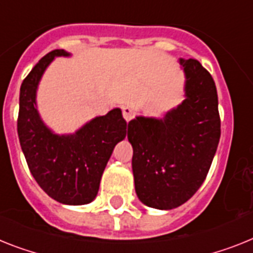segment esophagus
Instances as JSON below:
<instances>
[{"label":"esophagus","mask_w":253,"mask_h":253,"mask_svg":"<svg viewBox=\"0 0 253 253\" xmlns=\"http://www.w3.org/2000/svg\"><path fill=\"white\" fill-rule=\"evenodd\" d=\"M122 114H123V118H125L127 122L133 118L132 109H131V108H128V107H123L122 108Z\"/></svg>","instance_id":"esophagus-1"}]
</instances>
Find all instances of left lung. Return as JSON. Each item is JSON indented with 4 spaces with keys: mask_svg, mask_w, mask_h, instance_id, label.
I'll use <instances>...</instances> for the list:
<instances>
[{
    "mask_svg": "<svg viewBox=\"0 0 253 253\" xmlns=\"http://www.w3.org/2000/svg\"><path fill=\"white\" fill-rule=\"evenodd\" d=\"M185 99L163 118L139 116L128 122L137 198L157 210L184 205L201 188L220 140L215 82L198 60L180 59Z\"/></svg>",
    "mask_w": 253,
    "mask_h": 253,
    "instance_id": "left-lung-1",
    "label": "left lung"
}]
</instances>
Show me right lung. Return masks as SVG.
Here are the masks:
<instances>
[{
    "instance_id": "add662e5",
    "label": "right lung",
    "mask_w": 253,
    "mask_h": 253,
    "mask_svg": "<svg viewBox=\"0 0 253 253\" xmlns=\"http://www.w3.org/2000/svg\"><path fill=\"white\" fill-rule=\"evenodd\" d=\"M58 56L54 50L38 61L23 81L19 97L18 135L37 184L63 205H87L96 198L100 180L114 146L126 137L127 122L114 108L84 123L74 133H55L37 109V88L46 68Z\"/></svg>"
}]
</instances>
